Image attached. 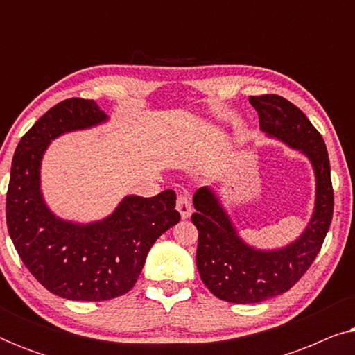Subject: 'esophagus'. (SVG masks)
Segmentation results:
<instances>
[{
	"instance_id": "1",
	"label": "esophagus",
	"mask_w": 355,
	"mask_h": 355,
	"mask_svg": "<svg viewBox=\"0 0 355 355\" xmlns=\"http://www.w3.org/2000/svg\"><path fill=\"white\" fill-rule=\"evenodd\" d=\"M176 208H178V211L181 213V218H182V220H186V218L191 216V213H192V203H191V198H189V197L186 196V193H181V196H178Z\"/></svg>"
}]
</instances>
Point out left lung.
Here are the masks:
<instances>
[{
  "label": "left lung",
  "instance_id": "left-lung-1",
  "mask_svg": "<svg viewBox=\"0 0 355 355\" xmlns=\"http://www.w3.org/2000/svg\"><path fill=\"white\" fill-rule=\"evenodd\" d=\"M260 129L309 158L315 173V208L307 227L289 245L260 250L241 239L210 187L193 193L192 223L198 231L197 268L218 299L257 304L286 293L313 263L333 220L334 196L324 140L297 106L279 95L250 96Z\"/></svg>",
  "mask_w": 355,
  "mask_h": 355
}]
</instances>
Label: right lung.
Segmentation results:
<instances>
[{"mask_svg":"<svg viewBox=\"0 0 355 355\" xmlns=\"http://www.w3.org/2000/svg\"><path fill=\"white\" fill-rule=\"evenodd\" d=\"M108 121L94 100L69 98L48 110L19 142L6 196V223L27 270L50 293L69 300L114 299L137 283L155 241L181 220L171 189L128 196L100 221L72 223L43 200L40 166L60 135Z\"/></svg>","mask_w":355,"mask_h":355,"instance_id":"add662e5","label":"right lung"}]
</instances>
